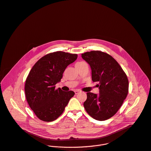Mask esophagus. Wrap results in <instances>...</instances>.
I'll return each instance as SVG.
<instances>
[{"label":"esophagus","mask_w":151,"mask_h":151,"mask_svg":"<svg viewBox=\"0 0 151 151\" xmlns=\"http://www.w3.org/2000/svg\"><path fill=\"white\" fill-rule=\"evenodd\" d=\"M81 91L80 90H74V93H75V94H77L78 93H80Z\"/></svg>","instance_id":"esophagus-1"}]
</instances>
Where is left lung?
<instances>
[{
	"mask_svg": "<svg viewBox=\"0 0 151 151\" xmlns=\"http://www.w3.org/2000/svg\"><path fill=\"white\" fill-rule=\"evenodd\" d=\"M90 65L93 82H99V94L87 93L84 106L87 113L98 121L114 116L125 100L129 83L127 76L118 62L110 55L100 51L81 54Z\"/></svg>",
	"mask_w": 151,
	"mask_h": 151,
	"instance_id": "8db88e82",
	"label": "left lung"
}]
</instances>
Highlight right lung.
<instances>
[{
  "label": "right lung",
  "mask_w": 151,
  "mask_h": 151,
  "mask_svg": "<svg viewBox=\"0 0 151 151\" xmlns=\"http://www.w3.org/2000/svg\"><path fill=\"white\" fill-rule=\"evenodd\" d=\"M77 58V54L63 51L48 54L39 60L26 80L24 91L27 101L40 119L51 122L63 112L74 95L73 91L55 90L66 67Z\"/></svg>",
  "instance_id": "1"
}]
</instances>
